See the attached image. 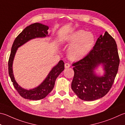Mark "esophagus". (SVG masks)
I'll use <instances>...</instances> for the list:
<instances>
[{
  "label": "esophagus",
  "instance_id": "34e87169",
  "mask_svg": "<svg viewBox=\"0 0 125 125\" xmlns=\"http://www.w3.org/2000/svg\"><path fill=\"white\" fill-rule=\"evenodd\" d=\"M64 67L65 68H69L70 67V64L69 63H65L64 64Z\"/></svg>",
  "mask_w": 125,
  "mask_h": 125
}]
</instances>
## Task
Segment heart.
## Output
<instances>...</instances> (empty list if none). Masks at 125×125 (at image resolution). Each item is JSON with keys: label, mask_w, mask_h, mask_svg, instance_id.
I'll list each match as a JSON object with an SVG mask.
<instances>
[{"label": "heart", "mask_w": 125, "mask_h": 125, "mask_svg": "<svg viewBox=\"0 0 125 125\" xmlns=\"http://www.w3.org/2000/svg\"><path fill=\"white\" fill-rule=\"evenodd\" d=\"M95 37L91 32L79 30L65 36L63 42L70 44L68 55L71 59L79 60L85 57L93 48Z\"/></svg>", "instance_id": "heart-1"}]
</instances>
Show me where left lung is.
<instances>
[{
    "label": "left lung",
    "instance_id": "8db88e82",
    "mask_svg": "<svg viewBox=\"0 0 125 125\" xmlns=\"http://www.w3.org/2000/svg\"><path fill=\"white\" fill-rule=\"evenodd\" d=\"M120 60L115 41L107 32L101 35L92 51L83 59L74 63L72 88L80 99L94 101L104 97L111 88L118 71ZM102 65V76L94 70Z\"/></svg>",
    "mask_w": 125,
    "mask_h": 125
}]
</instances>
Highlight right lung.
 <instances>
[{
  "label": "right lung",
  "instance_id": "right-lung-1",
  "mask_svg": "<svg viewBox=\"0 0 125 125\" xmlns=\"http://www.w3.org/2000/svg\"><path fill=\"white\" fill-rule=\"evenodd\" d=\"M48 26L36 23L28 26L17 37L11 48L9 60V74L14 87L21 96L25 99L31 100H41L47 96L52 91L55 85V81L64 69V63L61 60L58 64L53 67L47 77L38 86L31 89H25L21 87L14 79L12 65L18 48L31 40L37 38H43L49 36Z\"/></svg>",
  "mask_w": 125,
  "mask_h": 125
}]
</instances>
